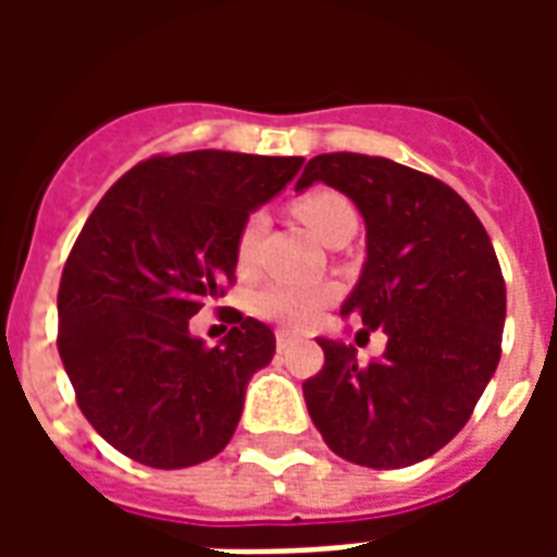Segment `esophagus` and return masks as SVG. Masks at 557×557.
Masks as SVG:
<instances>
[{"instance_id":"esophagus-1","label":"esophagus","mask_w":557,"mask_h":557,"mask_svg":"<svg viewBox=\"0 0 557 557\" xmlns=\"http://www.w3.org/2000/svg\"><path fill=\"white\" fill-rule=\"evenodd\" d=\"M295 337H298V334H295V331H289V327H277V346H280V349H286V346H289Z\"/></svg>"}]
</instances>
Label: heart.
Here are the masks:
<instances>
[{
  "instance_id": "heart-1",
  "label": "heart",
  "mask_w": 557,
  "mask_h": 557,
  "mask_svg": "<svg viewBox=\"0 0 557 557\" xmlns=\"http://www.w3.org/2000/svg\"><path fill=\"white\" fill-rule=\"evenodd\" d=\"M292 208L304 220V226L322 242L337 223L355 218V208L349 206V199L334 194V190H310V194L298 196ZM265 226L268 218L262 211H256L244 220L242 235H238V262L242 265L253 262L256 247L262 242ZM331 301H334V286L322 283V280H271L253 295V310L262 319H271L280 325L304 327L310 325Z\"/></svg>"
}]
</instances>
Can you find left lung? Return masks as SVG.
Instances as JSON below:
<instances>
[{"label": "left lung", "instance_id": "8db88e82", "mask_svg": "<svg viewBox=\"0 0 557 557\" xmlns=\"http://www.w3.org/2000/svg\"><path fill=\"white\" fill-rule=\"evenodd\" d=\"M346 194L367 226V262L339 315L382 327L385 355L319 337L325 367L304 382L325 444L367 468H406L466 426L502 358L507 292L492 242L462 196L370 154H319L295 184Z\"/></svg>", "mask_w": 557, "mask_h": 557}]
</instances>
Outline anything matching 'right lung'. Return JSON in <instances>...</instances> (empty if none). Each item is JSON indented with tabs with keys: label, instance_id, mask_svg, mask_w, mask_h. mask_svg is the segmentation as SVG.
Here are the masks:
<instances>
[{
	"label": "right lung",
	"instance_id": "add662e5",
	"mask_svg": "<svg viewBox=\"0 0 557 557\" xmlns=\"http://www.w3.org/2000/svg\"><path fill=\"white\" fill-rule=\"evenodd\" d=\"M304 158L184 151L151 158L103 194L59 283V355L86 420L151 468H187L230 444L274 331L235 315L218 346L190 334L235 280L238 235Z\"/></svg>",
	"mask_w": 557,
	"mask_h": 557
}]
</instances>
